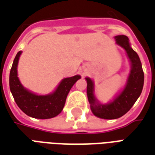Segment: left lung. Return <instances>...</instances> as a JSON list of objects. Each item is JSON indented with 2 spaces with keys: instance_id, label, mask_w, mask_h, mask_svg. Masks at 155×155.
I'll return each mask as SVG.
<instances>
[{
  "instance_id": "left-lung-1",
  "label": "left lung",
  "mask_w": 155,
  "mask_h": 155,
  "mask_svg": "<svg viewBox=\"0 0 155 155\" xmlns=\"http://www.w3.org/2000/svg\"><path fill=\"white\" fill-rule=\"evenodd\" d=\"M115 39L117 44L121 45L126 51L132 64L131 71L124 90L113 102L108 104H100L97 103V100L94 95L93 81L90 78H86L88 101L91 104V111L95 116L105 120L118 119L130 110L142 92L144 80L140 57L130 47L129 38L126 35H117Z\"/></svg>"
}]
</instances>
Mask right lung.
<instances>
[{"label": "right lung", "instance_id": "add662e5", "mask_svg": "<svg viewBox=\"0 0 155 155\" xmlns=\"http://www.w3.org/2000/svg\"><path fill=\"white\" fill-rule=\"evenodd\" d=\"M21 51L16 54L10 72V89L18 107L25 114L36 119H51L61 113L71 87L81 78L80 75L66 78L57 90L49 95H37L25 90L17 77V64Z\"/></svg>", "mask_w": 155, "mask_h": 155}]
</instances>
